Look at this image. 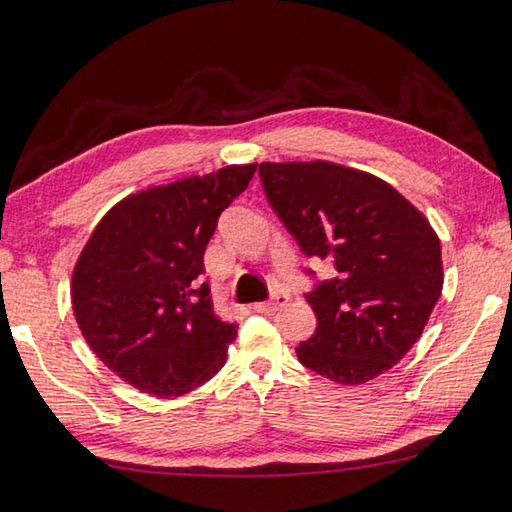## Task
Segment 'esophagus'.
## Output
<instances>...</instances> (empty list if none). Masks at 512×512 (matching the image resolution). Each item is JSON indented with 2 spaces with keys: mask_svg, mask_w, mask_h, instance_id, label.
<instances>
[{
  "mask_svg": "<svg viewBox=\"0 0 512 512\" xmlns=\"http://www.w3.org/2000/svg\"><path fill=\"white\" fill-rule=\"evenodd\" d=\"M288 302V295L286 293H275L271 300H266V302H257V304H253V309L255 311H259V313H273V311H277V309H282V306Z\"/></svg>",
  "mask_w": 512,
  "mask_h": 512,
  "instance_id": "esophagus-1",
  "label": "esophagus"
}]
</instances>
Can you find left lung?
<instances>
[{
	"label": "left lung",
	"instance_id": "1",
	"mask_svg": "<svg viewBox=\"0 0 512 512\" xmlns=\"http://www.w3.org/2000/svg\"><path fill=\"white\" fill-rule=\"evenodd\" d=\"M259 179L302 253L336 268L304 295L318 327L297 360L340 385L392 369L421 338L443 288L430 221L383 179L338 163H259Z\"/></svg>",
	"mask_w": 512,
	"mask_h": 512
}]
</instances>
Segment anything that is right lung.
<instances>
[{"label":"right lung","mask_w":512,"mask_h":512,"mask_svg":"<svg viewBox=\"0 0 512 512\" xmlns=\"http://www.w3.org/2000/svg\"><path fill=\"white\" fill-rule=\"evenodd\" d=\"M257 163L228 165L116 203L82 248L71 302L91 351L136 389L188 394L224 367L237 324L212 309L203 253Z\"/></svg>","instance_id":"right-lung-1"}]
</instances>
